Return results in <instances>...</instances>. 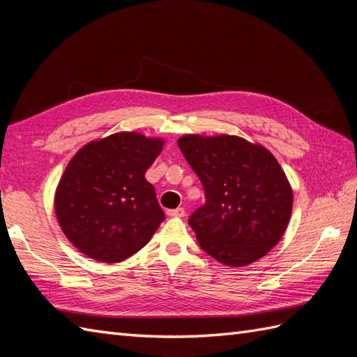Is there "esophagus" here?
<instances>
[{
    "mask_svg": "<svg viewBox=\"0 0 357 357\" xmlns=\"http://www.w3.org/2000/svg\"><path fill=\"white\" fill-rule=\"evenodd\" d=\"M169 217H184L185 215V209L184 208H176V209H169L167 211Z\"/></svg>",
    "mask_w": 357,
    "mask_h": 357,
    "instance_id": "34e87169",
    "label": "esophagus"
}]
</instances>
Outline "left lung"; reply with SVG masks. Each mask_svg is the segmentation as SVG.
Here are the masks:
<instances>
[{"label": "left lung", "mask_w": 357, "mask_h": 357, "mask_svg": "<svg viewBox=\"0 0 357 357\" xmlns=\"http://www.w3.org/2000/svg\"><path fill=\"white\" fill-rule=\"evenodd\" d=\"M178 146L205 190L206 202L188 218L200 248L229 267L266 257L292 209L291 185L273 153L236 135L187 134Z\"/></svg>", "instance_id": "1"}]
</instances>
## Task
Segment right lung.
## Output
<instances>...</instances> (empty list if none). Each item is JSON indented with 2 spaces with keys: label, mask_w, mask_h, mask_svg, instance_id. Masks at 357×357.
Returning <instances> with one entry per match:
<instances>
[{
  "label": "right lung",
  "mask_w": 357,
  "mask_h": 357,
  "mask_svg": "<svg viewBox=\"0 0 357 357\" xmlns=\"http://www.w3.org/2000/svg\"><path fill=\"white\" fill-rule=\"evenodd\" d=\"M161 139L117 132L81 148L63 173L54 199L61 231L100 262H121L149 243L166 218L144 179Z\"/></svg>",
  "instance_id": "obj_1"
}]
</instances>
